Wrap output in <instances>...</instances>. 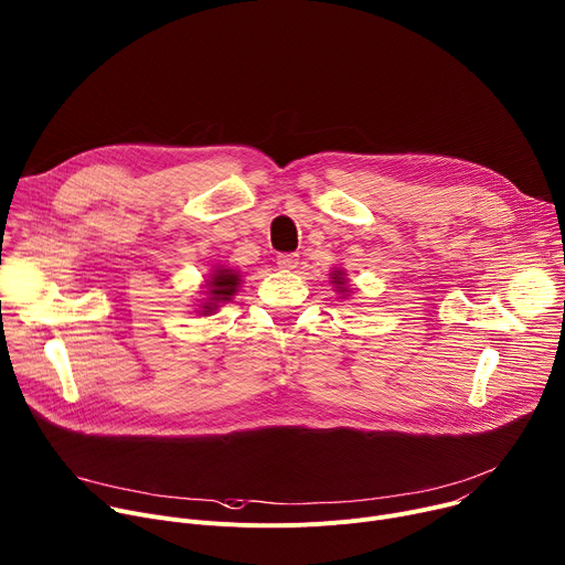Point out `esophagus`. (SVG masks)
Here are the masks:
<instances>
[{
    "label": "esophagus",
    "mask_w": 565,
    "mask_h": 565,
    "mask_svg": "<svg viewBox=\"0 0 565 565\" xmlns=\"http://www.w3.org/2000/svg\"><path fill=\"white\" fill-rule=\"evenodd\" d=\"M278 267H280L282 271L296 269V267H298V256H296V254H280V256H278Z\"/></svg>",
    "instance_id": "obj_1"
}]
</instances>
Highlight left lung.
<instances>
[{
  "mask_svg": "<svg viewBox=\"0 0 565 565\" xmlns=\"http://www.w3.org/2000/svg\"><path fill=\"white\" fill-rule=\"evenodd\" d=\"M330 278H332V282H334L337 291H339V294H343V296H348L350 287H348V280H345V271H343V269H334V271L330 274Z\"/></svg>",
  "mask_w": 565,
  "mask_h": 565,
  "instance_id": "left-lung-1",
  "label": "left lung"
}]
</instances>
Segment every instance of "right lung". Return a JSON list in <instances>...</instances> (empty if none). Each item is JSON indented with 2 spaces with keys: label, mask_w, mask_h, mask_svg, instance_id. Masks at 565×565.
Returning <instances> with one entry per match:
<instances>
[{
  "label": "right lung",
  "mask_w": 565,
  "mask_h": 565,
  "mask_svg": "<svg viewBox=\"0 0 565 565\" xmlns=\"http://www.w3.org/2000/svg\"><path fill=\"white\" fill-rule=\"evenodd\" d=\"M206 287H209L206 291L209 298L202 305V317H211L217 307H222L224 302H231V298L239 287V274L228 267H217L211 274V280L206 282Z\"/></svg>",
  "instance_id": "1"
}]
</instances>
